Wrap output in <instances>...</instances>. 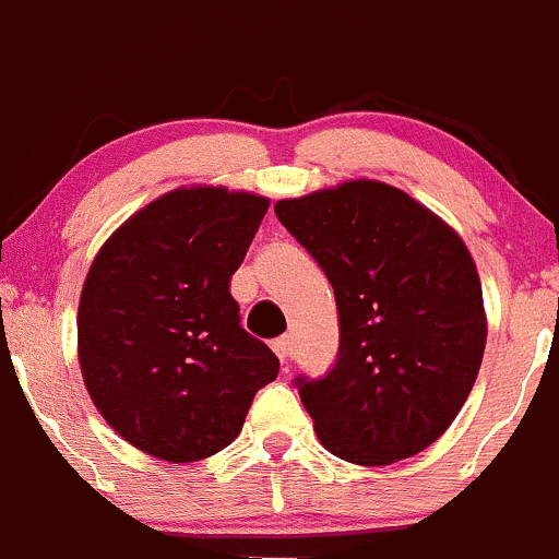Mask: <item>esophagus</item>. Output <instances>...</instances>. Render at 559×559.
I'll return each mask as SVG.
<instances>
[{"label":"esophagus","mask_w":559,"mask_h":559,"mask_svg":"<svg viewBox=\"0 0 559 559\" xmlns=\"http://www.w3.org/2000/svg\"><path fill=\"white\" fill-rule=\"evenodd\" d=\"M273 350H275V356L281 358V361H284V364L289 361L292 350H295V348H292V337H289V334H284V337L273 340Z\"/></svg>","instance_id":"34e87169"}]
</instances>
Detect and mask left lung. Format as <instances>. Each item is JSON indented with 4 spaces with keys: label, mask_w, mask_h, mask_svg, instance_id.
<instances>
[{
    "label": "left lung",
    "mask_w": 559,
    "mask_h": 559,
    "mask_svg": "<svg viewBox=\"0 0 559 559\" xmlns=\"http://www.w3.org/2000/svg\"><path fill=\"white\" fill-rule=\"evenodd\" d=\"M334 289L340 348L295 378L321 444L358 466L426 450L461 413L485 354V308L463 240L407 192L356 179L275 203Z\"/></svg>",
    "instance_id": "1"
}]
</instances>
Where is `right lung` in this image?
<instances>
[{"mask_svg":"<svg viewBox=\"0 0 559 559\" xmlns=\"http://www.w3.org/2000/svg\"><path fill=\"white\" fill-rule=\"evenodd\" d=\"M267 198L190 187L133 214L98 251L80 297V369L104 420L171 463L225 450L278 358L240 326L230 278Z\"/></svg>","mask_w":559,"mask_h":559,"instance_id":"add662e5","label":"right lung"}]
</instances>
